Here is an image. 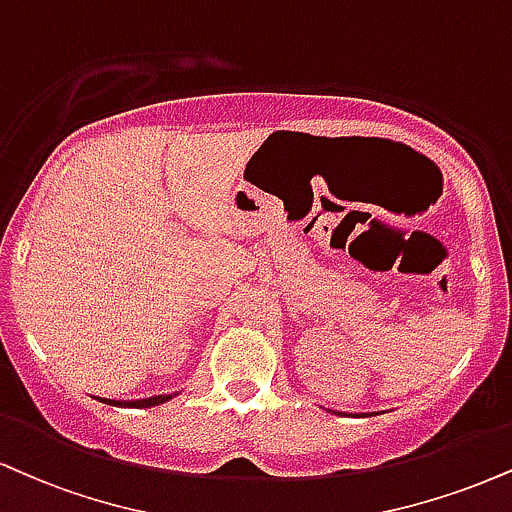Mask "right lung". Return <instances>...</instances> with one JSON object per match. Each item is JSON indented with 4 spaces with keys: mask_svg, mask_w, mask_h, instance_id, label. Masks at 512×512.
Masks as SVG:
<instances>
[{
    "mask_svg": "<svg viewBox=\"0 0 512 512\" xmlns=\"http://www.w3.org/2000/svg\"><path fill=\"white\" fill-rule=\"evenodd\" d=\"M174 396L169 393V396H155V398H143V400H109V398H100V400L107 405H121V408H152V405L166 403V400L174 398Z\"/></svg>",
    "mask_w": 512,
    "mask_h": 512,
    "instance_id": "obj_1",
    "label": "right lung"
}]
</instances>
